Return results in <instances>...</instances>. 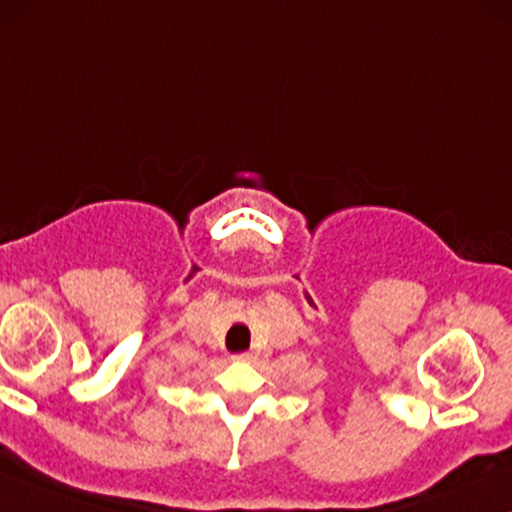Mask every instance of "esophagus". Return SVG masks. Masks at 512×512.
Wrapping results in <instances>:
<instances>
[{
    "label": "esophagus",
    "mask_w": 512,
    "mask_h": 512,
    "mask_svg": "<svg viewBox=\"0 0 512 512\" xmlns=\"http://www.w3.org/2000/svg\"><path fill=\"white\" fill-rule=\"evenodd\" d=\"M236 360L238 362H252V360H255V355H252V353H240V355H236Z\"/></svg>",
    "instance_id": "34e87169"
}]
</instances>
